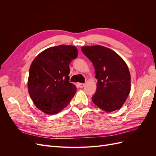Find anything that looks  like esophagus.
<instances>
[{
	"label": "esophagus",
	"mask_w": 156,
	"mask_h": 156,
	"mask_svg": "<svg viewBox=\"0 0 156 156\" xmlns=\"http://www.w3.org/2000/svg\"><path fill=\"white\" fill-rule=\"evenodd\" d=\"M78 86H79L80 88H83V87H84V83H78Z\"/></svg>",
	"instance_id": "1"
}]
</instances>
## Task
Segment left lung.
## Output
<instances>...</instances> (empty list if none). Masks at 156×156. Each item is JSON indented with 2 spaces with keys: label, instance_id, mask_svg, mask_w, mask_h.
Wrapping results in <instances>:
<instances>
[{
  "label": "left lung",
  "instance_id": "1",
  "mask_svg": "<svg viewBox=\"0 0 156 156\" xmlns=\"http://www.w3.org/2000/svg\"><path fill=\"white\" fill-rule=\"evenodd\" d=\"M81 51L92 62L98 79L92 101L106 112L119 109L131 90V76L127 64L115 51L105 47L84 46Z\"/></svg>",
  "mask_w": 156,
  "mask_h": 156
}]
</instances>
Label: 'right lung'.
Returning a JSON list of instances; mask_svg holds the SVG:
<instances>
[{
    "instance_id": "right-lung-1",
    "label": "right lung",
    "mask_w": 156,
    "mask_h": 156,
    "mask_svg": "<svg viewBox=\"0 0 156 156\" xmlns=\"http://www.w3.org/2000/svg\"><path fill=\"white\" fill-rule=\"evenodd\" d=\"M77 55L75 46L60 45L42 51L32 61L28 89L33 103L42 112L56 114L74 96L77 88L69 83V65Z\"/></svg>"
}]
</instances>
